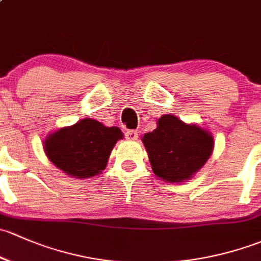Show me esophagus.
<instances>
[{"label":"esophagus","instance_id":"34e87169","mask_svg":"<svg viewBox=\"0 0 261 261\" xmlns=\"http://www.w3.org/2000/svg\"><path fill=\"white\" fill-rule=\"evenodd\" d=\"M139 136V132L138 130H127L125 132V138L128 141H137Z\"/></svg>","mask_w":261,"mask_h":261}]
</instances>
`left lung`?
I'll list each match as a JSON object with an SVG mask.
<instances>
[{"instance_id":"obj_1","label":"left lung","mask_w":261,"mask_h":261,"mask_svg":"<svg viewBox=\"0 0 261 261\" xmlns=\"http://www.w3.org/2000/svg\"><path fill=\"white\" fill-rule=\"evenodd\" d=\"M153 173L168 184L192 178L203 167L214 150L211 132L187 124L173 114L157 120V128L142 137Z\"/></svg>"}]
</instances>
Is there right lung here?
I'll return each instance as SVG.
<instances>
[{
  "label": "right lung",
  "instance_id": "right-lung-1",
  "mask_svg": "<svg viewBox=\"0 0 261 261\" xmlns=\"http://www.w3.org/2000/svg\"><path fill=\"white\" fill-rule=\"evenodd\" d=\"M119 139H123V133L118 127H106L85 118L50 133L44 141V150L50 162L68 176L90 178L106 170Z\"/></svg>",
  "mask_w": 261,
  "mask_h": 261
}]
</instances>
